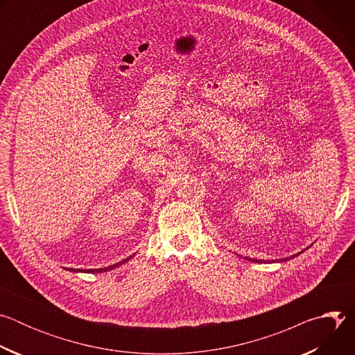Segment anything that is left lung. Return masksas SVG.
Segmentation results:
<instances>
[{
    "mask_svg": "<svg viewBox=\"0 0 355 355\" xmlns=\"http://www.w3.org/2000/svg\"><path fill=\"white\" fill-rule=\"evenodd\" d=\"M297 254H295V256H292V257H288V259H285V261L286 260H291V259H293V257H296ZM247 260H250V261H254V263H264V261H261V260H251V259H247ZM284 261V260H282Z\"/></svg>",
    "mask_w": 355,
    "mask_h": 355,
    "instance_id": "obj_1",
    "label": "left lung"
}]
</instances>
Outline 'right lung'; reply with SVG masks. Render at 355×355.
<instances>
[{"mask_svg": "<svg viewBox=\"0 0 355 355\" xmlns=\"http://www.w3.org/2000/svg\"><path fill=\"white\" fill-rule=\"evenodd\" d=\"M129 259L130 257H128V259H125V260H122V261H119V263H116V264H114V266H110V267H105V268H99V270H89V271H87V272H105V271H110V270H114V268H116L118 266H121V264H123V263H126V261H129ZM70 271H81V270H73V268H69Z\"/></svg>", "mask_w": 355, "mask_h": 355, "instance_id": "right-lung-1", "label": "right lung"}]
</instances>
